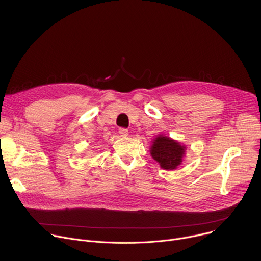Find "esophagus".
Instances as JSON below:
<instances>
[{"label": "esophagus", "instance_id": "34e87169", "mask_svg": "<svg viewBox=\"0 0 261 261\" xmlns=\"http://www.w3.org/2000/svg\"><path fill=\"white\" fill-rule=\"evenodd\" d=\"M119 133L121 134V136H123V137H126L127 135H128V130L127 129H125V128H120L119 129Z\"/></svg>", "mask_w": 261, "mask_h": 261}]
</instances>
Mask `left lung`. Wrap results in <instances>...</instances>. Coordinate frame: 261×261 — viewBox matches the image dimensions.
<instances>
[{"label":"left lung","instance_id":"1","mask_svg":"<svg viewBox=\"0 0 261 261\" xmlns=\"http://www.w3.org/2000/svg\"><path fill=\"white\" fill-rule=\"evenodd\" d=\"M185 151L186 145L164 135L157 136L150 148L153 159L160 164L161 168L166 170L175 169L180 165Z\"/></svg>","mask_w":261,"mask_h":261}]
</instances>
